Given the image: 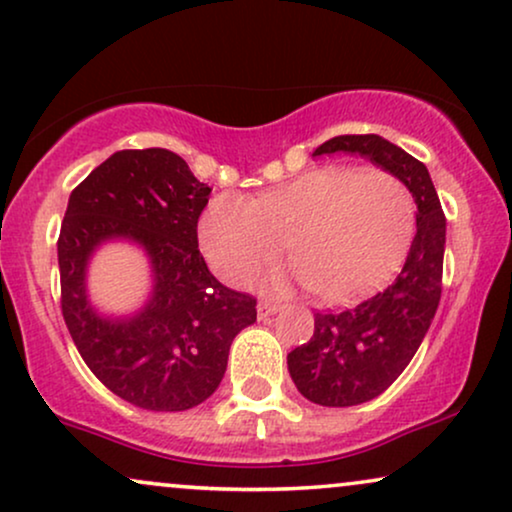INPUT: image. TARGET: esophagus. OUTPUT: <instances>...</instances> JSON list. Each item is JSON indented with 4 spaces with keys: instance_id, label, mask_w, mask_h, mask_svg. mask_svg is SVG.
I'll return each mask as SVG.
<instances>
[{
    "instance_id": "obj_1",
    "label": "esophagus",
    "mask_w": 512,
    "mask_h": 512,
    "mask_svg": "<svg viewBox=\"0 0 512 512\" xmlns=\"http://www.w3.org/2000/svg\"><path fill=\"white\" fill-rule=\"evenodd\" d=\"M256 310H258V320H265V317L275 315L277 310H280V305L272 303V301H261V303H258Z\"/></svg>"
}]
</instances>
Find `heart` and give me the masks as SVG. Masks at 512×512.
<instances>
[{
    "mask_svg": "<svg viewBox=\"0 0 512 512\" xmlns=\"http://www.w3.org/2000/svg\"><path fill=\"white\" fill-rule=\"evenodd\" d=\"M416 223L409 185L386 169L317 167L254 199L223 192L199 218V247L218 275L247 284L284 249L291 268L263 277L265 291L310 287L338 303L388 277L407 254Z\"/></svg>",
    "mask_w": 512,
    "mask_h": 512,
    "instance_id": "b5f03b06",
    "label": "heart"
}]
</instances>
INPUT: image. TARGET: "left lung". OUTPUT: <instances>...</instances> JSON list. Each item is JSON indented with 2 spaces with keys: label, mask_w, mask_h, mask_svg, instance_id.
I'll return each instance as SVG.
<instances>
[{
  "label": "left lung",
  "mask_w": 512,
  "mask_h": 512,
  "mask_svg": "<svg viewBox=\"0 0 512 512\" xmlns=\"http://www.w3.org/2000/svg\"><path fill=\"white\" fill-rule=\"evenodd\" d=\"M353 152L409 185L416 202V235L404 268L386 289L336 313H315L308 343L287 355L291 381L322 407H355L386 390L416 355L442 294L447 218L426 164L383 136H336L313 157Z\"/></svg>",
  "instance_id": "obj_1"
}]
</instances>
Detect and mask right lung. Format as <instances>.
I'll return each instance as SVG.
<instances>
[{
  "label": "right lung",
  "instance_id": "right-lung-1",
  "mask_svg": "<svg viewBox=\"0 0 512 512\" xmlns=\"http://www.w3.org/2000/svg\"><path fill=\"white\" fill-rule=\"evenodd\" d=\"M211 188L164 148L110 155L72 190L58 237L63 320L86 367L117 397L148 411H185L221 383L235 336L256 322V298L223 287L197 249ZM131 241L151 263L149 301L131 316L90 305L95 251Z\"/></svg>",
  "mask_w": 512,
  "mask_h": 512
}]
</instances>
